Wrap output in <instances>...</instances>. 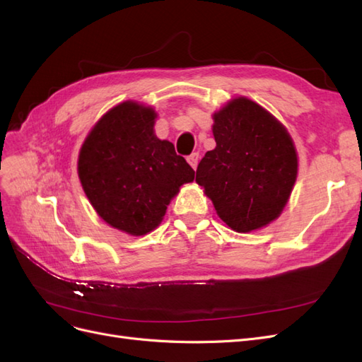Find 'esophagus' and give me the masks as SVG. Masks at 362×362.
Listing matches in <instances>:
<instances>
[{
    "label": "esophagus",
    "instance_id": "obj_1",
    "mask_svg": "<svg viewBox=\"0 0 362 362\" xmlns=\"http://www.w3.org/2000/svg\"><path fill=\"white\" fill-rule=\"evenodd\" d=\"M187 161H189V164H190L193 169L198 168V163H199V154H198V152H193L192 156H189Z\"/></svg>",
    "mask_w": 362,
    "mask_h": 362
}]
</instances>
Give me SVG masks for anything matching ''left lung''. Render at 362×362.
I'll return each instance as SVG.
<instances>
[{
	"mask_svg": "<svg viewBox=\"0 0 362 362\" xmlns=\"http://www.w3.org/2000/svg\"><path fill=\"white\" fill-rule=\"evenodd\" d=\"M216 148L196 169V182L217 216L237 233L275 221L298 177L293 140L276 117L245 96L213 115Z\"/></svg>",
	"mask_w": 362,
	"mask_h": 362,
	"instance_id": "obj_1",
	"label": "left lung"
}]
</instances>
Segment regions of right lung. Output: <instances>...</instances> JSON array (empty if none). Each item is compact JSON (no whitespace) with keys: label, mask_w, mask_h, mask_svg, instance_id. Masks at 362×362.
<instances>
[{"label":"right lung","mask_w":362,"mask_h":362,"mask_svg":"<svg viewBox=\"0 0 362 362\" xmlns=\"http://www.w3.org/2000/svg\"><path fill=\"white\" fill-rule=\"evenodd\" d=\"M154 108L125 101L108 110L78 156L83 190L104 222L131 235L156 229L194 170L154 134Z\"/></svg>","instance_id":"obj_1"}]
</instances>
